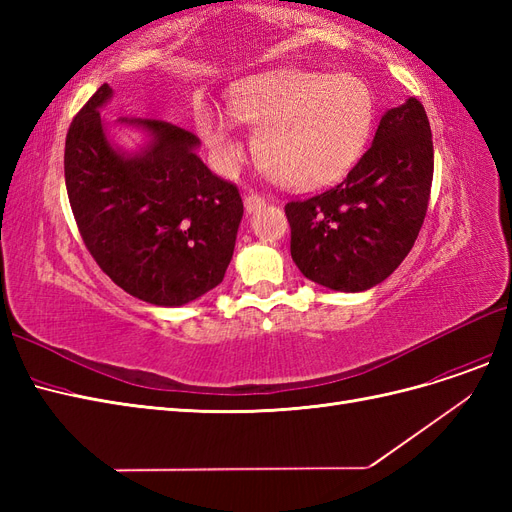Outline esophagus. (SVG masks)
<instances>
[{
    "instance_id": "1",
    "label": "esophagus",
    "mask_w": 512,
    "mask_h": 512,
    "mask_svg": "<svg viewBox=\"0 0 512 512\" xmlns=\"http://www.w3.org/2000/svg\"><path fill=\"white\" fill-rule=\"evenodd\" d=\"M265 203H267L265 196H260L258 192H247V194L243 196V205H245V211H247V213L258 211Z\"/></svg>"
}]
</instances>
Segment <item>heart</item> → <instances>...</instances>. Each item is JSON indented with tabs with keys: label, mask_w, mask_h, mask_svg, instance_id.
<instances>
[{
	"label": "heart",
	"mask_w": 512,
	"mask_h": 512,
	"mask_svg": "<svg viewBox=\"0 0 512 512\" xmlns=\"http://www.w3.org/2000/svg\"><path fill=\"white\" fill-rule=\"evenodd\" d=\"M374 119V91L352 72L275 70L232 87L230 113L207 100L196 106L198 134L222 173L243 158L241 121L258 128V156L271 177L294 190L342 179L361 158Z\"/></svg>",
	"instance_id": "heart-1"
}]
</instances>
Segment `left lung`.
I'll return each mask as SVG.
<instances>
[{
    "label": "left lung",
    "mask_w": 512,
    "mask_h": 512,
    "mask_svg": "<svg viewBox=\"0 0 512 512\" xmlns=\"http://www.w3.org/2000/svg\"><path fill=\"white\" fill-rule=\"evenodd\" d=\"M433 179V141L423 104L386 111L374 143L335 188L290 200V254L324 288L361 292L384 282L423 226Z\"/></svg>",
    "instance_id": "obj_1"
}]
</instances>
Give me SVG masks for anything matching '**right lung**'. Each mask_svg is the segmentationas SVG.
Segmentation results:
<instances>
[{"label": "right lung", "mask_w": 512, "mask_h": 512, "mask_svg": "<svg viewBox=\"0 0 512 512\" xmlns=\"http://www.w3.org/2000/svg\"><path fill=\"white\" fill-rule=\"evenodd\" d=\"M106 83L66 136V190L98 267L132 297L179 307L222 284L235 252L243 200L235 183L196 156L198 136L162 119H128L149 143L123 153L106 136Z\"/></svg>", "instance_id": "add662e5"}]
</instances>
